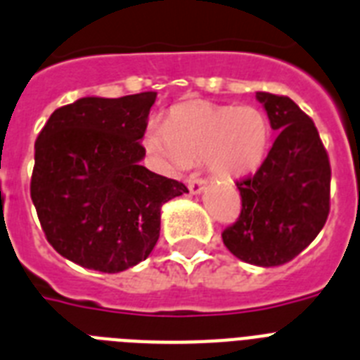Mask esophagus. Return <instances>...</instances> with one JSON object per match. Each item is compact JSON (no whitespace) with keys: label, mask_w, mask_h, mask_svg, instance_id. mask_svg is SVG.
Instances as JSON below:
<instances>
[{"label":"esophagus","mask_w":360,"mask_h":360,"mask_svg":"<svg viewBox=\"0 0 360 360\" xmlns=\"http://www.w3.org/2000/svg\"><path fill=\"white\" fill-rule=\"evenodd\" d=\"M205 179H201V177H198V175H190L188 177V190L192 192V194H200V192H203V188H205Z\"/></svg>","instance_id":"obj_1"}]
</instances>
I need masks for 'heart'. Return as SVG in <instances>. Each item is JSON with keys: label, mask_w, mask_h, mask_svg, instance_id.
Returning a JSON list of instances; mask_svg holds the SVG:
<instances>
[{"label": "heart", "mask_w": 360, "mask_h": 360, "mask_svg": "<svg viewBox=\"0 0 360 360\" xmlns=\"http://www.w3.org/2000/svg\"><path fill=\"white\" fill-rule=\"evenodd\" d=\"M144 148L168 174H183L205 160L220 177L253 174L264 162L271 142L270 120L253 105L186 103L174 107L168 122H151Z\"/></svg>", "instance_id": "b5f03b06"}]
</instances>
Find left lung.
Here are the masks:
<instances>
[{"mask_svg":"<svg viewBox=\"0 0 360 360\" xmlns=\"http://www.w3.org/2000/svg\"><path fill=\"white\" fill-rule=\"evenodd\" d=\"M257 99L279 134L261 168L236 181L240 216L221 238L240 261L270 268L300 255L326 226L331 166L316 125L290 98Z\"/></svg>","mask_w":360,"mask_h":360,"instance_id":"left-lung-1","label":"left lung"}]
</instances>
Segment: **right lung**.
Segmentation results:
<instances>
[{"label":"right lung","mask_w":360,"mask_h":360,"mask_svg":"<svg viewBox=\"0 0 360 360\" xmlns=\"http://www.w3.org/2000/svg\"><path fill=\"white\" fill-rule=\"evenodd\" d=\"M155 99L81 98L38 134L31 200L48 242L68 261L103 274L146 261L159 240L160 207L188 192L140 165Z\"/></svg>","instance_id":"add662e5"}]
</instances>
